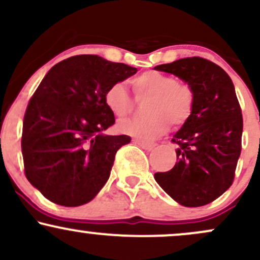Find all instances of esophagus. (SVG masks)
Segmentation results:
<instances>
[{
	"label": "esophagus",
	"mask_w": 260,
	"mask_h": 260,
	"mask_svg": "<svg viewBox=\"0 0 260 260\" xmlns=\"http://www.w3.org/2000/svg\"><path fill=\"white\" fill-rule=\"evenodd\" d=\"M136 144H138L140 148L145 149V150H153V149L156 147V144L153 142H145V140H140V139H134L133 140Z\"/></svg>",
	"instance_id": "obj_1"
}]
</instances>
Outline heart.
Returning a JSON list of instances; mask_svg holds the SVG:
<instances>
[{"label":"heart","mask_w":260,"mask_h":260,"mask_svg":"<svg viewBox=\"0 0 260 260\" xmlns=\"http://www.w3.org/2000/svg\"><path fill=\"white\" fill-rule=\"evenodd\" d=\"M138 98L151 99L147 118H129L117 124L118 131L137 138H153L168 132L170 124L182 126L189 120L196 95L192 86L178 82L172 74L147 71L132 80ZM107 109L116 117H124L132 109V99L123 83H116L105 92Z\"/></svg>","instance_id":"heart-1"}]
</instances>
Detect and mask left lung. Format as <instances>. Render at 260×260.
I'll return each mask as SVG.
<instances>
[{
    "instance_id": "left-lung-1",
    "label": "left lung",
    "mask_w": 260,
    "mask_h": 260,
    "mask_svg": "<svg viewBox=\"0 0 260 260\" xmlns=\"http://www.w3.org/2000/svg\"><path fill=\"white\" fill-rule=\"evenodd\" d=\"M154 70L183 80L194 90L192 116L175 134L177 162L155 181L178 204L202 207L225 193L241 154L243 120L229 74L202 57L181 58Z\"/></svg>"
}]
</instances>
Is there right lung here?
<instances>
[{
  "label": "right lung",
  "instance_id": "right-lung-1",
  "mask_svg": "<svg viewBox=\"0 0 260 260\" xmlns=\"http://www.w3.org/2000/svg\"><path fill=\"white\" fill-rule=\"evenodd\" d=\"M136 73L96 55L73 56L46 73L26 107L22 134L25 176L45 198L79 207L105 186L116 153L131 142L104 133L115 123L105 92Z\"/></svg>",
  "mask_w": 260,
  "mask_h": 260
}]
</instances>
